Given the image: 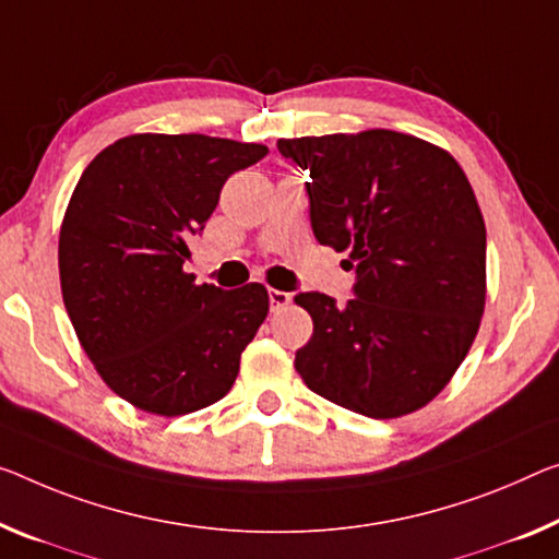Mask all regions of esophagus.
<instances>
[{
  "label": "esophagus",
  "instance_id": "34e87169",
  "mask_svg": "<svg viewBox=\"0 0 559 559\" xmlns=\"http://www.w3.org/2000/svg\"><path fill=\"white\" fill-rule=\"evenodd\" d=\"M289 302H292L289 292L270 289V307H272V312H280V309H285Z\"/></svg>",
  "mask_w": 559,
  "mask_h": 559
}]
</instances>
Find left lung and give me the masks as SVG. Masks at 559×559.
<instances>
[{
  "label": "left lung",
  "mask_w": 559,
  "mask_h": 559,
  "mask_svg": "<svg viewBox=\"0 0 559 559\" xmlns=\"http://www.w3.org/2000/svg\"><path fill=\"white\" fill-rule=\"evenodd\" d=\"M302 169L317 242L349 252L347 305L299 292L314 332L297 349L305 384L374 419L425 407L475 342L485 312V219L465 171L392 130L280 140Z\"/></svg>",
  "instance_id": "1"
}]
</instances>
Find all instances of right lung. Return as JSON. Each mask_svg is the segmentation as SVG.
<instances>
[{
	"label": "right lung",
	"mask_w": 559,
	"mask_h": 559,
	"mask_svg": "<svg viewBox=\"0 0 559 559\" xmlns=\"http://www.w3.org/2000/svg\"><path fill=\"white\" fill-rule=\"evenodd\" d=\"M264 154L207 134H132L82 171L59 231L62 297L99 377L130 405L190 415L235 384L267 289L194 285L182 267L227 177Z\"/></svg>",
	"instance_id": "right-lung-1"
}]
</instances>
